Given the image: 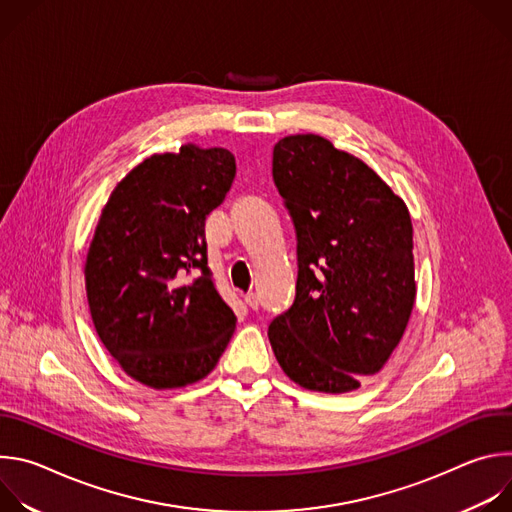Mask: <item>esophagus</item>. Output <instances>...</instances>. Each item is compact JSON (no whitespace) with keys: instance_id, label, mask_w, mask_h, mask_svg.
I'll return each mask as SVG.
<instances>
[{"instance_id":"esophagus-1","label":"esophagus","mask_w":512,"mask_h":512,"mask_svg":"<svg viewBox=\"0 0 512 512\" xmlns=\"http://www.w3.org/2000/svg\"><path fill=\"white\" fill-rule=\"evenodd\" d=\"M243 300H245V304H247L251 310H257V308H259V298H257V294H253V291H251V294H247Z\"/></svg>"}]
</instances>
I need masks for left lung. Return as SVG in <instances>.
<instances>
[{
    "label": "left lung",
    "instance_id": "left-lung-1",
    "mask_svg": "<svg viewBox=\"0 0 512 512\" xmlns=\"http://www.w3.org/2000/svg\"><path fill=\"white\" fill-rule=\"evenodd\" d=\"M273 180L298 235L296 302L269 324L273 354L304 389L354 391L385 367L413 312L409 208L316 133L275 143Z\"/></svg>",
    "mask_w": 512,
    "mask_h": 512
}]
</instances>
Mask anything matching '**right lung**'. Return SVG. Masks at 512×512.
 Returning a JSON list of instances; mask_svg holds the SVG:
<instances>
[{"label": "right lung", "instance_id": "1", "mask_svg": "<svg viewBox=\"0 0 512 512\" xmlns=\"http://www.w3.org/2000/svg\"><path fill=\"white\" fill-rule=\"evenodd\" d=\"M235 156L186 143L154 154L111 192L85 261L95 330L133 381L182 389L223 356L237 316L206 267V216L233 184ZM192 283L181 279L192 269Z\"/></svg>", "mask_w": 512, "mask_h": 512}]
</instances>
